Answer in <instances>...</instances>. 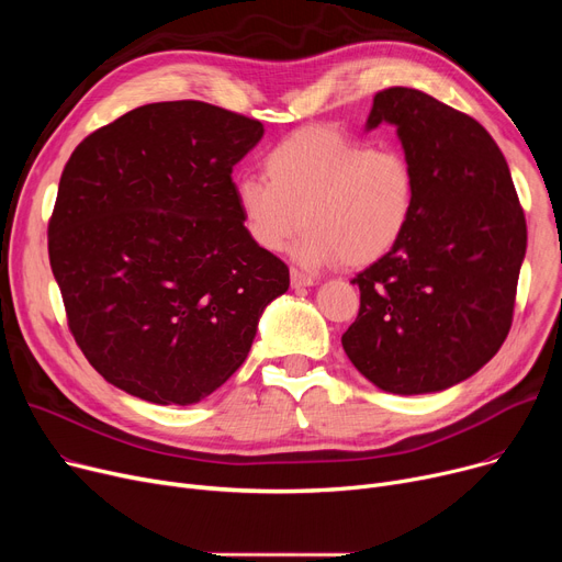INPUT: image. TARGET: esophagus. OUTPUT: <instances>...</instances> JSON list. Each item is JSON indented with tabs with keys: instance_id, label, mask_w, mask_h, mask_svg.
Instances as JSON below:
<instances>
[{
	"instance_id": "obj_1",
	"label": "esophagus",
	"mask_w": 562,
	"mask_h": 562,
	"mask_svg": "<svg viewBox=\"0 0 562 562\" xmlns=\"http://www.w3.org/2000/svg\"><path fill=\"white\" fill-rule=\"evenodd\" d=\"M314 284V278L312 276H305L296 269H291V286L293 289H301V286H312Z\"/></svg>"
}]
</instances>
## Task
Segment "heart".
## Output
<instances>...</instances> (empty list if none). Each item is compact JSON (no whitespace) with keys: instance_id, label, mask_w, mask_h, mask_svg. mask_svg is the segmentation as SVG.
I'll return each mask as SVG.
<instances>
[{"instance_id":"1","label":"heart","mask_w":562,"mask_h":562,"mask_svg":"<svg viewBox=\"0 0 562 562\" xmlns=\"http://www.w3.org/2000/svg\"><path fill=\"white\" fill-rule=\"evenodd\" d=\"M261 172L234 184L244 229L261 250L278 252L307 223L291 248L307 269L382 259L415 214L417 172L407 155L330 125L278 140L261 157Z\"/></svg>"}]
</instances>
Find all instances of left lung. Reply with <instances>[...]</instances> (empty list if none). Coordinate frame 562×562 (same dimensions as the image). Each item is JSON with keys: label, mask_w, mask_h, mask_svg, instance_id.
Instances as JSON below:
<instances>
[{"label": "left lung", "mask_w": 562, "mask_h": 562, "mask_svg": "<svg viewBox=\"0 0 562 562\" xmlns=\"http://www.w3.org/2000/svg\"><path fill=\"white\" fill-rule=\"evenodd\" d=\"M392 123L417 172L401 244L352 278L360 312L348 360L392 394L441 392L506 341L526 255V218L508 164L474 117L417 88L375 93L367 130Z\"/></svg>", "instance_id": "1"}]
</instances>
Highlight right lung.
<instances>
[{
  "label": "right lung",
  "mask_w": 562,
  "mask_h": 562,
  "mask_svg": "<svg viewBox=\"0 0 562 562\" xmlns=\"http://www.w3.org/2000/svg\"><path fill=\"white\" fill-rule=\"evenodd\" d=\"M255 117L198 100L155 102L88 134L47 225L68 328L117 390L159 405L216 392L289 289L286 263L244 229L232 168Z\"/></svg>",
  "instance_id": "right-lung-1"
}]
</instances>
